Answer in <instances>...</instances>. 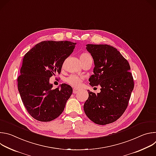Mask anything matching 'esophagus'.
Here are the masks:
<instances>
[{
    "label": "esophagus",
    "instance_id": "esophagus-1",
    "mask_svg": "<svg viewBox=\"0 0 156 156\" xmlns=\"http://www.w3.org/2000/svg\"><path fill=\"white\" fill-rule=\"evenodd\" d=\"M78 92V89L74 88L73 90V94H76Z\"/></svg>",
    "mask_w": 156,
    "mask_h": 156
}]
</instances>
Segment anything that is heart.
I'll use <instances>...</instances> for the list:
<instances>
[{
    "label": "heart",
    "mask_w": 156,
    "mask_h": 156,
    "mask_svg": "<svg viewBox=\"0 0 156 156\" xmlns=\"http://www.w3.org/2000/svg\"><path fill=\"white\" fill-rule=\"evenodd\" d=\"M80 60L81 63L84 62V61L87 60V59L92 58L91 55L87 53H83L81 54L80 57ZM83 81V77L75 75H71L69 77L65 79V82L69 84V85L75 87H78L80 86L81 82Z\"/></svg>",
    "instance_id": "b5f03b06"
}]
</instances>
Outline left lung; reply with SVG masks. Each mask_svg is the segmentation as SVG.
Masks as SVG:
<instances>
[{
	"mask_svg": "<svg viewBox=\"0 0 156 156\" xmlns=\"http://www.w3.org/2000/svg\"><path fill=\"white\" fill-rule=\"evenodd\" d=\"M86 49L94 63L90 84L99 85L101 92L96 94L87 90L84 111L96 124L113 123L124 113L134 88L130 66L117 49L107 44H87Z\"/></svg>",
	"mask_w": 156,
	"mask_h": 156,
	"instance_id": "obj_1",
	"label": "left lung"
}]
</instances>
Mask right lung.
Here are the masks:
<instances>
[{
  "label": "right lung",
  "instance_id": "1",
  "mask_svg": "<svg viewBox=\"0 0 156 156\" xmlns=\"http://www.w3.org/2000/svg\"><path fill=\"white\" fill-rule=\"evenodd\" d=\"M76 44L44 41L25 55L18 89L28 112L34 119L50 122L63 112L72 94V87L64 83L54 90L49 79L60 73L63 62L73 52Z\"/></svg>",
  "mask_w": 156,
  "mask_h": 156
}]
</instances>
